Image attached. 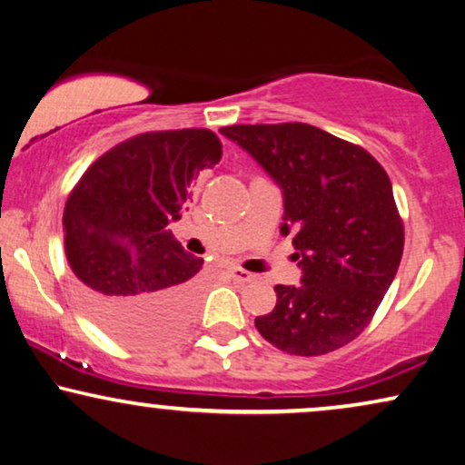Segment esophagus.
<instances>
[{
    "instance_id": "obj_1",
    "label": "esophagus",
    "mask_w": 465,
    "mask_h": 465,
    "mask_svg": "<svg viewBox=\"0 0 465 465\" xmlns=\"http://www.w3.org/2000/svg\"><path fill=\"white\" fill-rule=\"evenodd\" d=\"M228 272H231V277L239 283H250V282H253V279H256V275H252V272L245 271V269H231Z\"/></svg>"
}]
</instances>
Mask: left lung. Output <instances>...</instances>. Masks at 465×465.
Masks as SVG:
<instances>
[{"mask_svg": "<svg viewBox=\"0 0 465 465\" xmlns=\"http://www.w3.org/2000/svg\"><path fill=\"white\" fill-rule=\"evenodd\" d=\"M237 142L283 190V234H294L301 285H275L258 332L313 358L364 332L396 277L404 224L390 175L371 152L304 123L232 124Z\"/></svg>", "mask_w": 465, "mask_h": 465, "instance_id": "obj_1", "label": "left lung"}]
</instances>
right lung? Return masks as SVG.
I'll use <instances>...</instances> for the list:
<instances>
[{
  "label": "right lung",
  "mask_w": 465,
  "mask_h": 465,
  "mask_svg": "<svg viewBox=\"0 0 465 465\" xmlns=\"http://www.w3.org/2000/svg\"><path fill=\"white\" fill-rule=\"evenodd\" d=\"M222 158L209 129L148 131L84 171L63 212L65 256L82 307L112 339L150 347L180 332L199 301L203 258L169 231L199 171Z\"/></svg>",
  "instance_id": "1"
}]
</instances>
